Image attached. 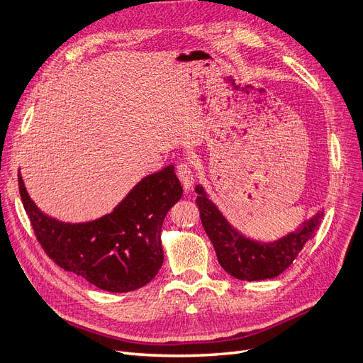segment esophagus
Masks as SVG:
<instances>
[{
  "instance_id": "34e87169",
  "label": "esophagus",
  "mask_w": 363,
  "mask_h": 363,
  "mask_svg": "<svg viewBox=\"0 0 363 363\" xmlns=\"http://www.w3.org/2000/svg\"><path fill=\"white\" fill-rule=\"evenodd\" d=\"M176 174L177 177L182 183V186L184 187V189H191V186L194 184V169H192V164L191 162H180L177 165V169H176Z\"/></svg>"
}]
</instances>
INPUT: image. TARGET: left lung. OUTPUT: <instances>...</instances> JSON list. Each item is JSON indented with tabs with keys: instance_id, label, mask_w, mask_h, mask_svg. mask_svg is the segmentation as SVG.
<instances>
[{
	"instance_id": "obj_1",
	"label": "left lung",
	"mask_w": 363,
	"mask_h": 363,
	"mask_svg": "<svg viewBox=\"0 0 363 363\" xmlns=\"http://www.w3.org/2000/svg\"><path fill=\"white\" fill-rule=\"evenodd\" d=\"M195 191L201 222L213 242L217 260L232 277L245 281L274 279L287 269L306 242L315 235L323 216L317 213L313 219L303 222L299 232H292L279 241L256 242L230 228L201 186H196Z\"/></svg>"
}]
</instances>
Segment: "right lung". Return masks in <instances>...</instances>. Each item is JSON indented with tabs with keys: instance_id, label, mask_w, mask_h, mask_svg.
<instances>
[{
	"instance_id": "1",
	"label": "right lung",
	"mask_w": 363,
	"mask_h": 363,
	"mask_svg": "<svg viewBox=\"0 0 363 363\" xmlns=\"http://www.w3.org/2000/svg\"><path fill=\"white\" fill-rule=\"evenodd\" d=\"M18 183L40 245L65 271L107 292H131L146 286L162 267V222L183 195L172 165L144 177L113 213L76 225L43 214L21 176Z\"/></svg>"
}]
</instances>
